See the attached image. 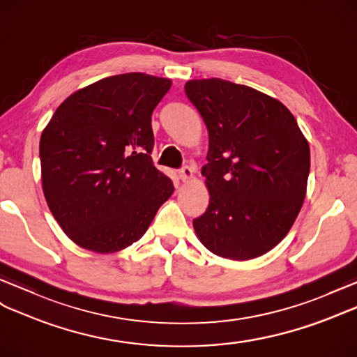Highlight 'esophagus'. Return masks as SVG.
Returning <instances> with one entry per match:
<instances>
[{
	"mask_svg": "<svg viewBox=\"0 0 357 357\" xmlns=\"http://www.w3.org/2000/svg\"><path fill=\"white\" fill-rule=\"evenodd\" d=\"M192 176H194V169L190 167H183L178 171V177L181 181H188L192 178Z\"/></svg>",
	"mask_w": 357,
	"mask_h": 357,
	"instance_id": "obj_1",
	"label": "esophagus"
}]
</instances>
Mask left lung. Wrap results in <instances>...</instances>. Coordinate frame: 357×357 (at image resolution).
<instances>
[{
	"label": "left lung",
	"mask_w": 357,
	"mask_h": 357,
	"mask_svg": "<svg viewBox=\"0 0 357 357\" xmlns=\"http://www.w3.org/2000/svg\"><path fill=\"white\" fill-rule=\"evenodd\" d=\"M188 98L208 132L202 174L211 194L194 220L213 255L248 260L268 253L288 234L306 197L310 150L283 102L221 78L189 80Z\"/></svg>",
	"instance_id": "8db88e82"
}]
</instances>
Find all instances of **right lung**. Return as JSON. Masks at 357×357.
Returning <instances> with one entry per match:
<instances>
[{"label": "right lung", "mask_w": 357, "mask_h": 357, "mask_svg": "<svg viewBox=\"0 0 357 357\" xmlns=\"http://www.w3.org/2000/svg\"><path fill=\"white\" fill-rule=\"evenodd\" d=\"M169 78L112 75L75 91L43 128L42 189L78 247L107 255L141 239L174 192L153 165L151 113Z\"/></svg>", "instance_id": "add662e5"}]
</instances>
